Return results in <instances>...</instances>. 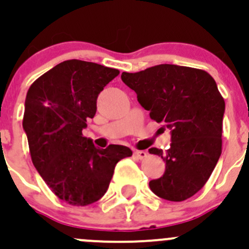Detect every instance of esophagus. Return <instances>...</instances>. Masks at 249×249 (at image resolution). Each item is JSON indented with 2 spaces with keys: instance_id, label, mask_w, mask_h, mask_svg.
Here are the masks:
<instances>
[{
  "instance_id": "obj_1",
  "label": "esophagus",
  "mask_w": 249,
  "mask_h": 249,
  "mask_svg": "<svg viewBox=\"0 0 249 249\" xmlns=\"http://www.w3.org/2000/svg\"><path fill=\"white\" fill-rule=\"evenodd\" d=\"M134 156L139 160H144L147 157V152L142 151V150H135L134 151Z\"/></svg>"
}]
</instances>
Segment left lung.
<instances>
[{"label":"left lung","mask_w":249,"mask_h":249,"mask_svg":"<svg viewBox=\"0 0 249 249\" xmlns=\"http://www.w3.org/2000/svg\"><path fill=\"white\" fill-rule=\"evenodd\" d=\"M121 78L150 117L172 130L167 151L149 150L166 162L150 189L164 200H188L205 186L221 154L225 102L215 81L205 70L172 64L122 72Z\"/></svg>","instance_id":"8db88e82"}]
</instances>
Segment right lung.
<instances>
[{
  "instance_id": "right-lung-1",
  "label": "right lung",
  "mask_w": 249,
  "mask_h": 249,
  "mask_svg": "<svg viewBox=\"0 0 249 249\" xmlns=\"http://www.w3.org/2000/svg\"><path fill=\"white\" fill-rule=\"evenodd\" d=\"M120 71L71 59L30 86L23 127L31 160L52 193L71 206H88L107 193L120 160L132 156L124 145L98 149L83 137L97 111L98 94Z\"/></svg>"
}]
</instances>
